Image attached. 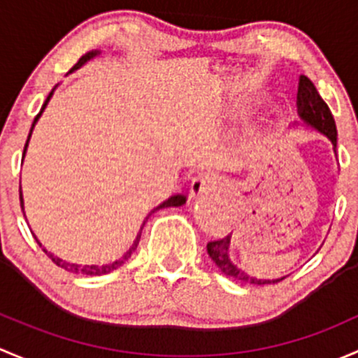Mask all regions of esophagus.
Listing matches in <instances>:
<instances>
[{"label": "esophagus", "mask_w": 358, "mask_h": 358, "mask_svg": "<svg viewBox=\"0 0 358 358\" xmlns=\"http://www.w3.org/2000/svg\"><path fill=\"white\" fill-rule=\"evenodd\" d=\"M217 184H219V179H217V176L213 174V172L210 171L196 172V174L191 178V184H189L191 196L193 198L200 196V194L206 193V191L217 187Z\"/></svg>", "instance_id": "1"}]
</instances>
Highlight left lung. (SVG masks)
Here are the masks:
<instances>
[{
	"label": "left lung",
	"instance_id": "1",
	"mask_svg": "<svg viewBox=\"0 0 358 358\" xmlns=\"http://www.w3.org/2000/svg\"><path fill=\"white\" fill-rule=\"evenodd\" d=\"M298 113L308 125L319 129L322 134H326L334 145V148H336L338 132L333 113H331L326 101L317 93L314 83L305 76H300V80H298ZM206 252H208L213 264L219 267V271L226 274L227 278L236 279V281L248 282V285L255 286H265L278 285L279 281L286 279V275L285 278H278V275L260 274V272L250 271L243 264L241 259L236 257L233 248H231V234H227L222 239H217V241H208Z\"/></svg>",
	"mask_w": 358,
	"mask_h": 358
}]
</instances>
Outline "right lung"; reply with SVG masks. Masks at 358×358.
<instances>
[{
	"label": "right lung",
	"instance_id": "obj_1",
	"mask_svg": "<svg viewBox=\"0 0 358 358\" xmlns=\"http://www.w3.org/2000/svg\"><path fill=\"white\" fill-rule=\"evenodd\" d=\"M94 55H98V51H90V53H86V55H84V57H80L79 62H77V64L73 65L72 69H70V72H72V70H76V69H79L83 64H86V62L90 60V58H93ZM51 94H53V91H51V93L48 94V98H46V101H44L41 112H39L38 115H36L34 124L38 122L39 115H41V113H43V110H44V106H46V103L50 101ZM34 124H32V127H34ZM31 132H32V129H31ZM29 138H31V134H29ZM29 138H27V141H25L24 153H25V148H27ZM184 203H186V194H184V193L174 194V196H171V198H169V200H165L164 203L155 206V208L152 210V213L157 212V210H160V208H167V206H180V205H184ZM20 206H22V210H24V200H22V191H20ZM24 215H25V213H24ZM148 217H146V219H148ZM146 219L143 220V224H141V226H139V229L136 231V233L132 234L131 238H129L122 246H119V248L112 250V252H108V253H103V255L91 257V259H65V257H60V255H57V253H53V252H50V250L44 248L41 243H39V239H38V243H39V246H41V248H43V252L46 253V255L50 257L51 260H53V264H57L58 267L65 268V271H69V272H73V274L103 275V274H108V272L115 271V268H119L120 265L124 264V262H127L129 259H131V255H132V253H134V250L138 248V245H139V239H141V231H143V226H145Z\"/></svg>",
	"mask_w": 358,
	"mask_h": 358
}]
</instances>
